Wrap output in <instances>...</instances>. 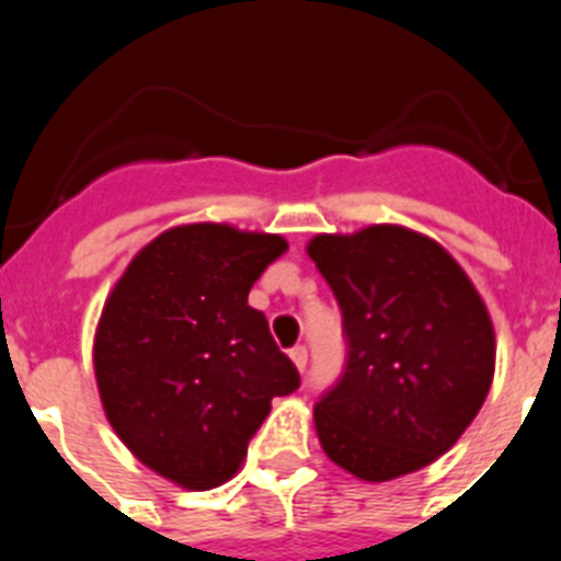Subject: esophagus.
Wrapping results in <instances>:
<instances>
[{
	"label": "esophagus",
	"instance_id": "1",
	"mask_svg": "<svg viewBox=\"0 0 561 561\" xmlns=\"http://www.w3.org/2000/svg\"><path fill=\"white\" fill-rule=\"evenodd\" d=\"M291 362H295L297 370H306V365H309V351L304 348V345H297V348L289 351Z\"/></svg>",
	"mask_w": 561,
	"mask_h": 561
}]
</instances>
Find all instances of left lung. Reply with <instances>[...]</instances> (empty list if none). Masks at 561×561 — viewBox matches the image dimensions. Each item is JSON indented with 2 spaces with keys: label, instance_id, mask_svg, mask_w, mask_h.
I'll return each instance as SVG.
<instances>
[{
  "label": "left lung",
  "instance_id": "left-lung-1",
  "mask_svg": "<svg viewBox=\"0 0 561 561\" xmlns=\"http://www.w3.org/2000/svg\"><path fill=\"white\" fill-rule=\"evenodd\" d=\"M342 311L348 359L314 404L323 453L368 483L453 449L494 379L483 297L438 241L399 225L314 236L306 247Z\"/></svg>",
  "mask_w": 561,
  "mask_h": 561
}]
</instances>
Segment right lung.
<instances>
[{
  "label": "right lung",
  "instance_id": "1",
  "mask_svg": "<svg viewBox=\"0 0 561 561\" xmlns=\"http://www.w3.org/2000/svg\"><path fill=\"white\" fill-rule=\"evenodd\" d=\"M286 238L180 225L131 257L95 331V379L117 438L171 483L207 492L241 469L275 396L300 388L247 304Z\"/></svg>",
  "mask_w": 561,
  "mask_h": 561
}]
</instances>
